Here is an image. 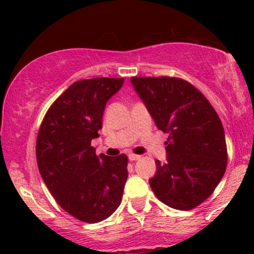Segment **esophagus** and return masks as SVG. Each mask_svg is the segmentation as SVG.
Segmentation results:
<instances>
[{"label":"esophagus","instance_id":"1","mask_svg":"<svg viewBox=\"0 0 254 254\" xmlns=\"http://www.w3.org/2000/svg\"><path fill=\"white\" fill-rule=\"evenodd\" d=\"M140 158H141V156H139V155H134V153H130L129 155L130 161H137V160H140Z\"/></svg>","mask_w":254,"mask_h":254}]
</instances>
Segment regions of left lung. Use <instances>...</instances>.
<instances>
[{
  "mask_svg": "<svg viewBox=\"0 0 254 254\" xmlns=\"http://www.w3.org/2000/svg\"><path fill=\"white\" fill-rule=\"evenodd\" d=\"M156 127L168 132L167 162L156 161L150 186L158 200L190 210L206 200L227 165L225 131L219 115L199 89L178 77H131Z\"/></svg>",
  "mask_w": 254,
  "mask_h": 254,
  "instance_id": "8db88e82",
  "label": "left lung"
}]
</instances>
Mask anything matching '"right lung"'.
<instances>
[{
	"label": "right lung",
	"instance_id": "obj_1",
	"mask_svg": "<svg viewBox=\"0 0 254 254\" xmlns=\"http://www.w3.org/2000/svg\"><path fill=\"white\" fill-rule=\"evenodd\" d=\"M124 78L98 77L71 84L49 108L37 137V162L58 204L83 222L109 217L122 203L127 179V155H96L107 102Z\"/></svg>",
	"mask_w": 254,
	"mask_h": 254
}]
</instances>
